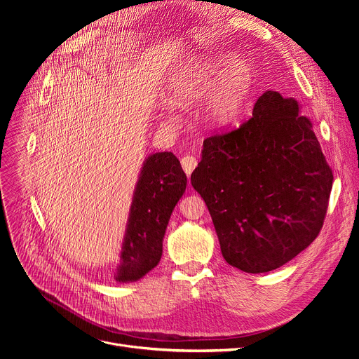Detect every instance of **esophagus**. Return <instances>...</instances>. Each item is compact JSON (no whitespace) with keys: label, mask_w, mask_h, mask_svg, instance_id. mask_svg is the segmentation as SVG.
<instances>
[{"label":"esophagus","mask_w":359,"mask_h":359,"mask_svg":"<svg viewBox=\"0 0 359 359\" xmlns=\"http://www.w3.org/2000/svg\"><path fill=\"white\" fill-rule=\"evenodd\" d=\"M196 165H198V161H196V158L192 157V156H184V157L182 158V167H183V170L186 172L187 177H189V176L192 175V172H194Z\"/></svg>","instance_id":"1"}]
</instances>
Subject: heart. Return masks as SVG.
<instances>
[{
    "instance_id": "1",
    "label": "heart",
    "mask_w": 359,
    "mask_h": 359,
    "mask_svg": "<svg viewBox=\"0 0 359 359\" xmlns=\"http://www.w3.org/2000/svg\"><path fill=\"white\" fill-rule=\"evenodd\" d=\"M253 87V72L241 60L201 56L177 72L168 84V99L182 106L208 97L206 118L217 126L233 123L243 111Z\"/></svg>"
}]
</instances>
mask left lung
<instances>
[{
  "label": "left lung",
  "mask_w": 359,
  "mask_h": 359,
  "mask_svg": "<svg viewBox=\"0 0 359 359\" xmlns=\"http://www.w3.org/2000/svg\"><path fill=\"white\" fill-rule=\"evenodd\" d=\"M229 265L273 271L323 227L333 175L297 100L266 91L240 128L203 141L191 176Z\"/></svg>",
  "instance_id": "1"
}]
</instances>
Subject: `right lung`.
<instances>
[{
  "mask_svg": "<svg viewBox=\"0 0 359 359\" xmlns=\"http://www.w3.org/2000/svg\"><path fill=\"white\" fill-rule=\"evenodd\" d=\"M186 175L173 153L151 154L141 170L116 269L118 282H132L154 269L163 237L176 203L186 189Z\"/></svg>",
  "mask_w": 359,
  "mask_h": 359,
  "instance_id": "1",
  "label": "right lung"
}]
</instances>
